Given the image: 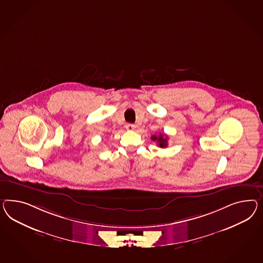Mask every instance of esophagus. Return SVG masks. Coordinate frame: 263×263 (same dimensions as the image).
Wrapping results in <instances>:
<instances>
[{
	"label": "esophagus",
	"mask_w": 263,
	"mask_h": 263,
	"mask_svg": "<svg viewBox=\"0 0 263 263\" xmlns=\"http://www.w3.org/2000/svg\"><path fill=\"white\" fill-rule=\"evenodd\" d=\"M135 124H133V123H127L126 125H125V128L127 129L128 131H133L134 129H135Z\"/></svg>",
	"instance_id": "34e87169"
}]
</instances>
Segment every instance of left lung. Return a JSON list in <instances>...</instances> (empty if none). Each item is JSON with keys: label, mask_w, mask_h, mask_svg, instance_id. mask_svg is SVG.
Instances as JSON below:
<instances>
[{"label": "left lung", "mask_w": 263, "mask_h": 263, "mask_svg": "<svg viewBox=\"0 0 263 263\" xmlns=\"http://www.w3.org/2000/svg\"><path fill=\"white\" fill-rule=\"evenodd\" d=\"M151 140L152 141H156L158 142V145L161 147V148H164L167 146V137H163V134H160L159 136H152L151 137Z\"/></svg>", "instance_id": "1"}]
</instances>
